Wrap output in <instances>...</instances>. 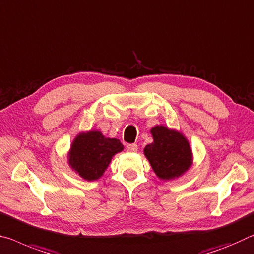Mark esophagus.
<instances>
[{
    "instance_id": "obj_1",
    "label": "esophagus",
    "mask_w": 254,
    "mask_h": 254,
    "mask_svg": "<svg viewBox=\"0 0 254 254\" xmlns=\"http://www.w3.org/2000/svg\"><path fill=\"white\" fill-rule=\"evenodd\" d=\"M126 149L128 152H136L137 151V144H127Z\"/></svg>"
}]
</instances>
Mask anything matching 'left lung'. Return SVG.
<instances>
[{"label": "left lung", "instance_id": "left-lung-1", "mask_svg": "<svg viewBox=\"0 0 254 254\" xmlns=\"http://www.w3.org/2000/svg\"><path fill=\"white\" fill-rule=\"evenodd\" d=\"M151 132L153 143L145 146L144 153L157 176L173 179L184 174L192 163V151L187 139L163 126H155Z\"/></svg>", "mask_w": 254, "mask_h": 254}]
</instances>
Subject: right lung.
<instances>
[{
    "mask_svg": "<svg viewBox=\"0 0 254 254\" xmlns=\"http://www.w3.org/2000/svg\"><path fill=\"white\" fill-rule=\"evenodd\" d=\"M117 138H105L100 131H88L78 135L72 142L69 165L86 181H95L102 176L111 158L123 151Z\"/></svg>",
    "mask_w": 254,
    "mask_h": 254,
    "instance_id": "add662e5",
    "label": "right lung"
}]
</instances>
